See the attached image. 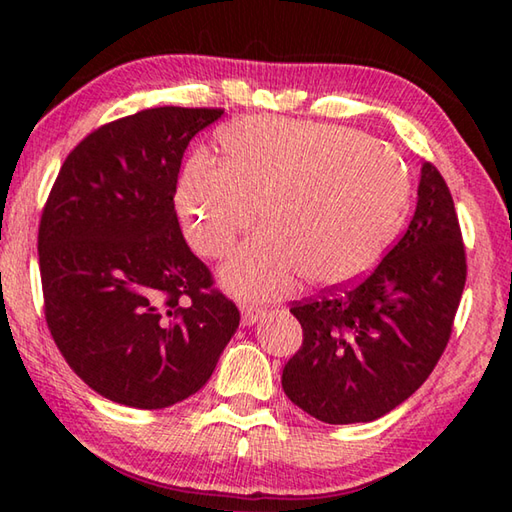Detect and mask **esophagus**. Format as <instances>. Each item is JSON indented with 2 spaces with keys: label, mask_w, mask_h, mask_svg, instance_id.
<instances>
[{
  "label": "esophagus",
  "mask_w": 512,
  "mask_h": 512,
  "mask_svg": "<svg viewBox=\"0 0 512 512\" xmlns=\"http://www.w3.org/2000/svg\"><path fill=\"white\" fill-rule=\"evenodd\" d=\"M266 311L262 307H253V305H244L241 307V323L244 325H255L259 318H262Z\"/></svg>",
  "instance_id": "esophagus-1"
}]
</instances>
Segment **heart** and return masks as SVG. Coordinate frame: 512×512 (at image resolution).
Masks as SVG:
<instances>
[{"label": "heart", "instance_id": "obj_1", "mask_svg": "<svg viewBox=\"0 0 512 512\" xmlns=\"http://www.w3.org/2000/svg\"><path fill=\"white\" fill-rule=\"evenodd\" d=\"M212 160L187 162L176 210L196 253L223 257V284L253 300L280 298L300 277L343 287L377 266L409 214L411 183L400 155L357 128L250 115L214 135Z\"/></svg>", "mask_w": 512, "mask_h": 512}]
</instances>
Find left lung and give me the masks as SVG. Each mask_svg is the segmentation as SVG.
<instances>
[{
  "mask_svg": "<svg viewBox=\"0 0 512 512\" xmlns=\"http://www.w3.org/2000/svg\"><path fill=\"white\" fill-rule=\"evenodd\" d=\"M465 275L452 194L424 162L409 228L375 271L291 307L302 345L282 370L284 393L327 424L372 422L393 411L443 357Z\"/></svg>",
  "mask_w": 512,
  "mask_h": 512,
  "instance_id": "left-lung-1",
  "label": "left lung"
}]
</instances>
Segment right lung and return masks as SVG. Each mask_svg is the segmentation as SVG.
<instances>
[{"label":"right lung","mask_w":512,"mask_h":512,"mask_svg":"<svg viewBox=\"0 0 512 512\" xmlns=\"http://www.w3.org/2000/svg\"><path fill=\"white\" fill-rule=\"evenodd\" d=\"M221 108H149L67 155L45 203L38 257L47 327L92 391L167 409L207 384L239 327L235 302L180 232V162Z\"/></svg>","instance_id":"right-lung-1"}]
</instances>
